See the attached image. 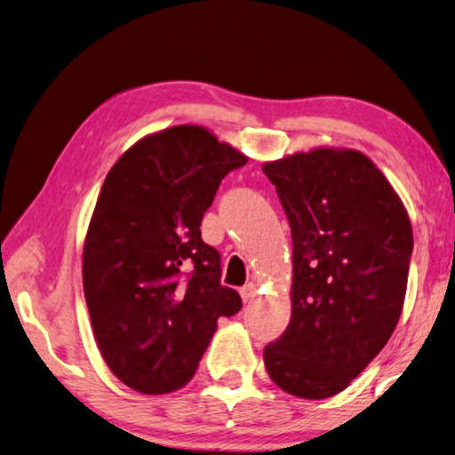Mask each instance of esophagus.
Instances as JSON below:
<instances>
[{
  "label": "esophagus",
  "instance_id": "1",
  "mask_svg": "<svg viewBox=\"0 0 455 455\" xmlns=\"http://www.w3.org/2000/svg\"><path fill=\"white\" fill-rule=\"evenodd\" d=\"M241 296H243V300L244 302H249V300H252L254 296H256V284L254 283H249V284H244L243 288H241Z\"/></svg>",
  "mask_w": 455,
  "mask_h": 455
}]
</instances>
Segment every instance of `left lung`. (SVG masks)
Returning a JSON list of instances; mask_svg holds the SVG:
<instances>
[{"instance_id":"obj_1","label":"left lung","mask_w":455,"mask_h":455,"mask_svg":"<svg viewBox=\"0 0 455 455\" xmlns=\"http://www.w3.org/2000/svg\"><path fill=\"white\" fill-rule=\"evenodd\" d=\"M291 222L292 314L264 348L272 382L336 395L398 324L414 249L400 196L364 153L320 147L262 164Z\"/></svg>"}]
</instances>
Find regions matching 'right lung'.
Here are the masks:
<instances>
[{
	"mask_svg": "<svg viewBox=\"0 0 455 455\" xmlns=\"http://www.w3.org/2000/svg\"><path fill=\"white\" fill-rule=\"evenodd\" d=\"M249 156L209 129L147 135L107 172L84 246V291L107 366L141 394L195 376L220 316L243 308L201 236L220 180Z\"/></svg>",
	"mask_w": 455,
	"mask_h": 455,
	"instance_id": "obj_1",
	"label": "right lung"
}]
</instances>
